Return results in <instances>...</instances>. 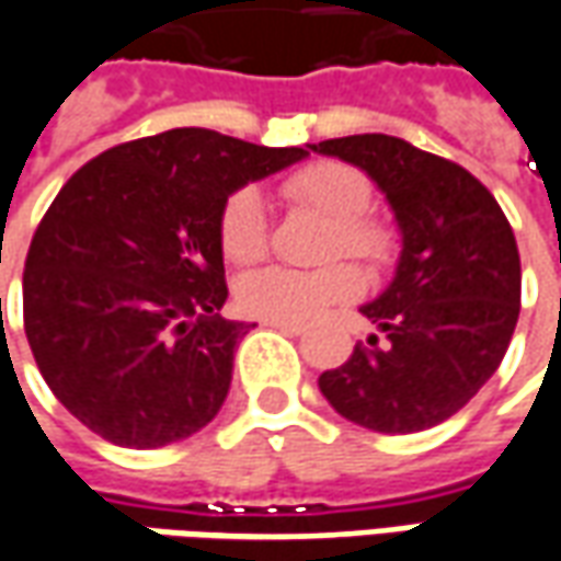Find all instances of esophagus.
<instances>
[{
    "label": "esophagus",
    "mask_w": 561,
    "mask_h": 561,
    "mask_svg": "<svg viewBox=\"0 0 561 561\" xmlns=\"http://www.w3.org/2000/svg\"><path fill=\"white\" fill-rule=\"evenodd\" d=\"M266 329L285 331V334H300L304 331V322H264Z\"/></svg>",
    "instance_id": "1"
}]
</instances>
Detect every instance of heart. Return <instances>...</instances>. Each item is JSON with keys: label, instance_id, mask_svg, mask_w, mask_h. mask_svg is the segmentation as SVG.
I'll return each instance as SVG.
<instances>
[{"label": "heart", "instance_id": "heart-1", "mask_svg": "<svg viewBox=\"0 0 561 561\" xmlns=\"http://www.w3.org/2000/svg\"><path fill=\"white\" fill-rule=\"evenodd\" d=\"M282 196L329 220L319 257H353L371 270L392 264L399 239L390 224L368 217L371 181L350 162L316 159L282 181ZM217 242L232 264H257L270 249L266 202L257 186H236L217 211ZM362 291V273L353 264H325L319 270L266 266L249 273L236 288L239 310L261 322H304Z\"/></svg>", "mask_w": 561, "mask_h": 561}]
</instances>
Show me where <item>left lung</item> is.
Returning a JSON list of instances; mask_svg holds the SVG:
<instances>
[{
	"label": "left lung",
	"mask_w": 561,
	"mask_h": 561,
	"mask_svg": "<svg viewBox=\"0 0 561 561\" xmlns=\"http://www.w3.org/2000/svg\"><path fill=\"white\" fill-rule=\"evenodd\" d=\"M310 150L359 165L390 202L402 257L362 316L383 331L322 371L331 409L377 433H417L463 409L516 331L522 266L497 199L470 171L390 135H350Z\"/></svg>",
	"instance_id": "8db88e82"
}]
</instances>
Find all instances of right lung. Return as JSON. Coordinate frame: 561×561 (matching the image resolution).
<instances>
[{
	"instance_id": "1",
	"label": "right lung",
	"mask_w": 561,
	"mask_h": 561,
	"mask_svg": "<svg viewBox=\"0 0 561 561\" xmlns=\"http://www.w3.org/2000/svg\"><path fill=\"white\" fill-rule=\"evenodd\" d=\"M304 147L171 128L94 156L60 186L24 264V331L60 405L122 448L215 417L251 325L227 300L217 211Z\"/></svg>"
}]
</instances>
